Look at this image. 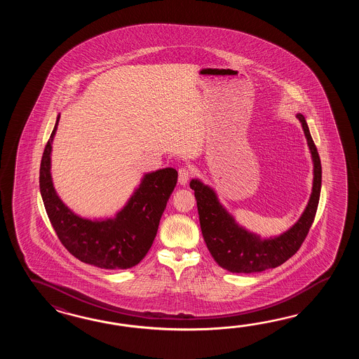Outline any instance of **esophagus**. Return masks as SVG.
<instances>
[{
	"instance_id": "obj_1",
	"label": "esophagus",
	"mask_w": 359,
	"mask_h": 359,
	"mask_svg": "<svg viewBox=\"0 0 359 359\" xmlns=\"http://www.w3.org/2000/svg\"><path fill=\"white\" fill-rule=\"evenodd\" d=\"M191 177V170L189 168H186V167H182V168L178 169V182L180 184H187L189 182V180H190Z\"/></svg>"
}]
</instances>
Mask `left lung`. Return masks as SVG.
Segmentation results:
<instances>
[{
    "label": "left lung",
    "mask_w": 359,
    "mask_h": 359,
    "mask_svg": "<svg viewBox=\"0 0 359 359\" xmlns=\"http://www.w3.org/2000/svg\"><path fill=\"white\" fill-rule=\"evenodd\" d=\"M297 118L302 123L312 155V194L297 223L281 235L263 238L248 231L222 205L210 186L198 178L191 180L190 187L195 191L200 227L208 250L222 268L232 273H254L281 266L298 252L314 221L320 201L322 167L304 115L298 113Z\"/></svg>",
    "instance_id": "obj_1"
}]
</instances>
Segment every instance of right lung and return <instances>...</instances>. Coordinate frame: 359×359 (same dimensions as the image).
I'll use <instances>...</instances> for the list:
<instances>
[{"label":"right lung","instance_id":"right-lung-1","mask_svg":"<svg viewBox=\"0 0 359 359\" xmlns=\"http://www.w3.org/2000/svg\"><path fill=\"white\" fill-rule=\"evenodd\" d=\"M47 142L39 168V191L48 219L61 244L76 258L104 269H127L144 259L156 236L161 214L175 190L178 173L163 168L146 173L126 205L111 218L88 219L62 203L51 177L53 141Z\"/></svg>","mask_w":359,"mask_h":359}]
</instances>
